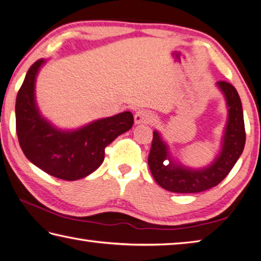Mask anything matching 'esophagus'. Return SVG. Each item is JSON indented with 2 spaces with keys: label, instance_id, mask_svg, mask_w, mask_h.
I'll list each match as a JSON object with an SVG mask.
<instances>
[{
  "label": "esophagus",
  "instance_id": "1",
  "mask_svg": "<svg viewBox=\"0 0 261 261\" xmlns=\"http://www.w3.org/2000/svg\"><path fill=\"white\" fill-rule=\"evenodd\" d=\"M152 120H154V116H152V114L149 111H146V110L138 111L135 115V122L137 124L150 123V122H152Z\"/></svg>",
  "mask_w": 261,
  "mask_h": 261
}]
</instances>
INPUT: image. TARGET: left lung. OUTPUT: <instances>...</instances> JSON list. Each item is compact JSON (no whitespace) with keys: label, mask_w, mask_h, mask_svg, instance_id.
Segmentation results:
<instances>
[{"label":"left lung","mask_w":261,"mask_h":261,"mask_svg":"<svg viewBox=\"0 0 261 261\" xmlns=\"http://www.w3.org/2000/svg\"><path fill=\"white\" fill-rule=\"evenodd\" d=\"M217 87L225 97L228 117L224 131L222 148L211 165L193 170L175 162L161 134L154 131L148 165L155 181L163 189L176 193H197L216 187L236 165L246 145V130L242 104L237 89L226 83L218 81ZM167 160L170 164H166Z\"/></svg>","instance_id":"obj_1"}]
</instances>
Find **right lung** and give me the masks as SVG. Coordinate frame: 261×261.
I'll return each instance as SVG.
<instances>
[{"mask_svg": "<svg viewBox=\"0 0 261 261\" xmlns=\"http://www.w3.org/2000/svg\"><path fill=\"white\" fill-rule=\"evenodd\" d=\"M40 59L30 66L15 100V127L24 156L54 177L75 181L96 171L104 161L105 148L134 124L131 112L96 120L80 129H58L39 113L35 83Z\"/></svg>", "mask_w": 261, "mask_h": 261, "instance_id": "1", "label": "right lung"}]
</instances>
